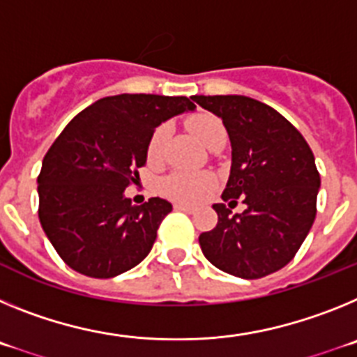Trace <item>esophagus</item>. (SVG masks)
<instances>
[{"label": "esophagus", "instance_id": "obj_1", "mask_svg": "<svg viewBox=\"0 0 357 357\" xmlns=\"http://www.w3.org/2000/svg\"><path fill=\"white\" fill-rule=\"evenodd\" d=\"M176 211H182V213H193V207L185 206V204H175Z\"/></svg>", "mask_w": 357, "mask_h": 357}]
</instances>
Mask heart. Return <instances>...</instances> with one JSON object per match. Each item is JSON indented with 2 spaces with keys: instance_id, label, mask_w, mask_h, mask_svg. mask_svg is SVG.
<instances>
[{
  "instance_id": "obj_1",
  "label": "heart",
  "mask_w": 357,
  "mask_h": 357,
  "mask_svg": "<svg viewBox=\"0 0 357 357\" xmlns=\"http://www.w3.org/2000/svg\"><path fill=\"white\" fill-rule=\"evenodd\" d=\"M189 130L191 134L200 141L206 148L211 146L214 139H218L220 135H225V128H223L222 121L213 116H200V118H195L189 121ZM166 128L160 127L157 128L155 134L151 135L150 144H148V159L151 162H157V160L162 157L164 143H166ZM211 185V178L206 175H188V173H175V175H169L166 181H164V189L169 197L176 198L181 202H195L206 193L207 188Z\"/></svg>"
}]
</instances>
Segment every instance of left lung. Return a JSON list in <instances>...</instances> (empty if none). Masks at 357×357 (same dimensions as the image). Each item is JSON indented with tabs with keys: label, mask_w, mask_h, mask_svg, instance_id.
Listing matches in <instances>:
<instances>
[{
	"label": "left lung",
	"mask_w": 357,
	"mask_h": 357,
	"mask_svg": "<svg viewBox=\"0 0 357 357\" xmlns=\"http://www.w3.org/2000/svg\"><path fill=\"white\" fill-rule=\"evenodd\" d=\"M222 118L232 164L222 198L247 209L214 204L218 223L198 241L209 263L241 279H261L295 257L317 216L320 189L314 155L302 134L266 103L254 98L191 96Z\"/></svg>",
	"instance_id": "left-lung-1"
}]
</instances>
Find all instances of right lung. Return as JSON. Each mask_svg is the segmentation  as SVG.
Segmentation results:
<instances>
[{"mask_svg":"<svg viewBox=\"0 0 357 357\" xmlns=\"http://www.w3.org/2000/svg\"><path fill=\"white\" fill-rule=\"evenodd\" d=\"M195 109L185 96L118 94L68 123L44 155L37 191L40 225L69 268L110 279L150 254L173 207L159 197L132 206L125 189L139 181L155 128Z\"/></svg>","mask_w":357,"mask_h":357,"instance_id":"add662e5","label":"right lung"}]
</instances>
